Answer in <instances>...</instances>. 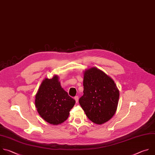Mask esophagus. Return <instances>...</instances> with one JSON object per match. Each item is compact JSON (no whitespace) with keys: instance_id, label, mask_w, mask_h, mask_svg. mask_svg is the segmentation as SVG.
<instances>
[{"instance_id":"obj_1","label":"esophagus","mask_w":155,"mask_h":155,"mask_svg":"<svg viewBox=\"0 0 155 155\" xmlns=\"http://www.w3.org/2000/svg\"><path fill=\"white\" fill-rule=\"evenodd\" d=\"M74 100H75V101H76V103H78V102H79V97H78V96H76V97H74Z\"/></svg>"}]
</instances>
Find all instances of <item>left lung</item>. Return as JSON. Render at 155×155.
<instances>
[{"label":"left lung","instance_id":"1","mask_svg":"<svg viewBox=\"0 0 155 155\" xmlns=\"http://www.w3.org/2000/svg\"><path fill=\"white\" fill-rule=\"evenodd\" d=\"M83 85L84 95L79 102L88 119L97 125L111 119L120 96L114 80L102 70L91 67L84 71Z\"/></svg>","mask_w":155,"mask_h":155}]
</instances>
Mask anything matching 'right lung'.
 <instances>
[{"label":"right lung","mask_w":155,"mask_h":155,"mask_svg":"<svg viewBox=\"0 0 155 155\" xmlns=\"http://www.w3.org/2000/svg\"><path fill=\"white\" fill-rule=\"evenodd\" d=\"M75 100L60 85L58 75L45 78L35 95L37 110L43 120L51 125H57L64 122L75 104Z\"/></svg>","instance_id":"1"}]
</instances>
